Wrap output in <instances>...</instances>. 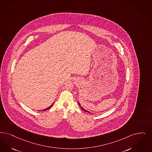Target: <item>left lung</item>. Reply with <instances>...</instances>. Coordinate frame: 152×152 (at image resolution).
Instances as JSON below:
<instances>
[{
    "instance_id": "obj_1",
    "label": "left lung",
    "mask_w": 152,
    "mask_h": 152,
    "mask_svg": "<svg viewBox=\"0 0 152 152\" xmlns=\"http://www.w3.org/2000/svg\"><path fill=\"white\" fill-rule=\"evenodd\" d=\"M78 104H79V106H80V107H81V109L83 110V111H85V112H87V113H90V112H89V111H87V110H86L84 109V108H83V107H81V104H80V103H79V101H78Z\"/></svg>"
}]
</instances>
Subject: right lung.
Wrapping results in <instances>:
<instances>
[{
	"instance_id": "obj_1",
	"label": "right lung",
	"mask_w": 152,
	"mask_h": 152,
	"mask_svg": "<svg viewBox=\"0 0 152 152\" xmlns=\"http://www.w3.org/2000/svg\"><path fill=\"white\" fill-rule=\"evenodd\" d=\"M54 103V102H53V104H52L51 106H50L49 107H48V108H46V109H45L42 110H38V111H45V110H48L49 109H50V108H51V107L53 106V105Z\"/></svg>"
}]
</instances>
